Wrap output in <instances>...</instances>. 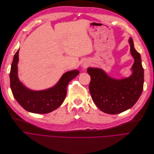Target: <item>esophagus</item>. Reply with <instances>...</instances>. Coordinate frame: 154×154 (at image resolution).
<instances>
[{
	"label": "esophagus",
	"mask_w": 154,
	"mask_h": 154,
	"mask_svg": "<svg viewBox=\"0 0 154 154\" xmlns=\"http://www.w3.org/2000/svg\"><path fill=\"white\" fill-rule=\"evenodd\" d=\"M88 64H88V63H84V64H83V67L84 68H86L88 66Z\"/></svg>",
	"instance_id": "obj_1"
}]
</instances>
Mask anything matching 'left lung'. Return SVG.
<instances>
[{
    "label": "left lung",
    "instance_id": "1",
    "mask_svg": "<svg viewBox=\"0 0 154 154\" xmlns=\"http://www.w3.org/2000/svg\"><path fill=\"white\" fill-rule=\"evenodd\" d=\"M128 42L134 59L132 73L129 77L115 79L101 68L87 69L91 76L89 90L92 100L102 112L108 114H118L131 108L143 91L144 74L140 54L135 50L131 38Z\"/></svg>",
    "mask_w": 154,
    "mask_h": 154
}]
</instances>
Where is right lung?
Returning a JSON list of instances; mask_svg holds the SVG:
<instances>
[{
    "instance_id": "right-lung-1",
    "label": "right lung",
    "mask_w": 154,
    "mask_h": 154,
    "mask_svg": "<svg viewBox=\"0 0 154 154\" xmlns=\"http://www.w3.org/2000/svg\"><path fill=\"white\" fill-rule=\"evenodd\" d=\"M19 51L14 54L10 72V85L14 97L26 111L48 113L59 108L66 97L67 86L79 72L77 69L64 73L58 82L50 88L35 91L27 88L18 78Z\"/></svg>"
}]
</instances>
